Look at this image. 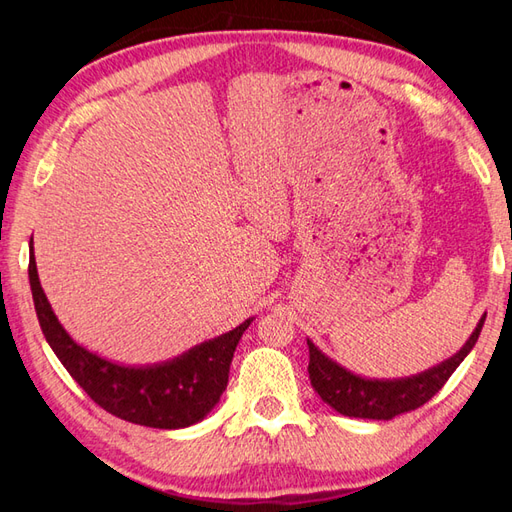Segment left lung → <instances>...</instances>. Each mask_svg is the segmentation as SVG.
Masks as SVG:
<instances>
[{"label":"left lung","instance_id":"left-lung-1","mask_svg":"<svg viewBox=\"0 0 512 512\" xmlns=\"http://www.w3.org/2000/svg\"><path fill=\"white\" fill-rule=\"evenodd\" d=\"M486 314L475 325L460 352H455L447 361L424 369L420 374L405 378H365L350 369H345L330 356H325L317 345L308 339L310 347V383L323 402L350 418H367V420H391L405 411L422 407L447 383L449 376L458 369L482 332Z\"/></svg>","mask_w":512,"mask_h":512}]
</instances>
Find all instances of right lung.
<instances>
[{"instance_id": "right-lung-1", "label": "right lung", "mask_w": 512, "mask_h": 512, "mask_svg": "<svg viewBox=\"0 0 512 512\" xmlns=\"http://www.w3.org/2000/svg\"><path fill=\"white\" fill-rule=\"evenodd\" d=\"M32 253V239H30ZM41 332L70 376L112 416L154 429H184L206 418L228 385L235 347L253 317L169 361L123 365L85 350L65 332L41 288L35 253L28 266Z\"/></svg>"}]
</instances>
